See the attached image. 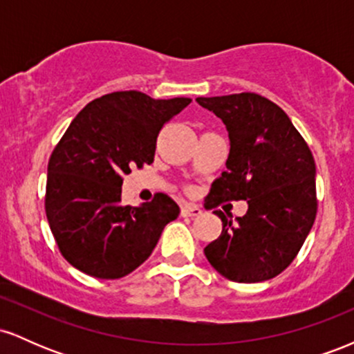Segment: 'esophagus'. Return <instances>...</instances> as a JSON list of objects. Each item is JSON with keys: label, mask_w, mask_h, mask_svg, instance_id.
Wrapping results in <instances>:
<instances>
[{"label": "esophagus", "mask_w": 354, "mask_h": 354, "mask_svg": "<svg viewBox=\"0 0 354 354\" xmlns=\"http://www.w3.org/2000/svg\"><path fill=\"white\" fill-rule=\"evenodd\" d=\"M203 211L198 208L196 205H189V203H186V205L181 206V216H200Z\"/></svg>", "instance_id": "esophagus-1"}]
</instances>
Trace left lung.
<instances>
[{"label":"left lung","instance_id":"left-lung-1","mask_svg":"<svg viewBox=\"0 0 354 354\" xmlns=\"http://www.w3.org/2000/svg\"><path fill=\"white\" fill-rule=\"evenodd\" d=\"M196 101L221 118L231 145L226 171L211 185L205 208L248 201L236 225L214 211L223 231L205 254L230 281H266L293 263L315 223V158L286 113L265 96L238 93Z\"/></svg>","mask_w":354,"mask_h":354}]
</instances>
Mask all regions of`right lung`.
Instances as JSON below:
<instances>
[{"label":"right lung","mask_w":354,"mask_h":354,"mask_svg":"<svg viewBox=\"0 0 354 354\" xmlns=\"http://www.w3.org/2000/svg\"><path fill=\"white\" fill-rule=\"evenodd\" d=\"M189 103L115 91L88 103L68 126L48 163L44 209L59 253L76 270L123 278L178 218L180 208L165 193L140 208L121 206V185L131 168L153 163L161 128Z\"/></svg>","instance_id":"right-lung-1"}]
</instances>
